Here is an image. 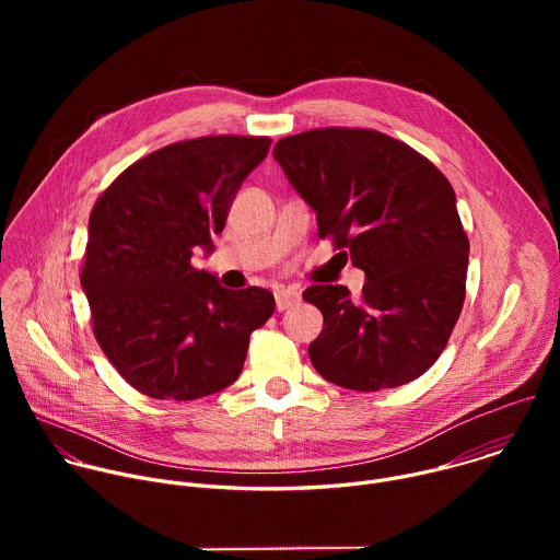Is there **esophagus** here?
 <instances>
[{
    "mask_svg": "<svg viewBox=\"0 0 560 560\" xmlns=\"http://www.w3.org/2000/svg\"><path fill=\"white\" fill-rule=\"evenodd\" d=\"M299 299H301V294H299L296 290H292V288H279V290L275 292V303H277V310H279V312H283V310L296 305Z\"/></svg>",
    "mask_w": 560,
    "mask_h": 560,
    "instance_id": "34e87169",
    "label": "esophagus"
}]
</instances>
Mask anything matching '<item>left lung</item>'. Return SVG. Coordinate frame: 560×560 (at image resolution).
I'll return each mask as SVG.
<instances>
[{
	"label": "left lung",
	"instance_id": "8db88e82",
	"mask_svg": "<svg viewBox=\"0 0 560 560\" xmlns=\"http://www.w3.org/2000/svg\"><path fill=\"white\" fill-rule=\"evenodd\" d=\"M272 156L316 212L318 236L365 272L363 292L310 285L324 314L310 348L326 381L376 392L419 378L443 352L463 307L469 242L445 175L408 143L363 128H316Z\"/></svg>",
	"mask_w": 560,
	"mask_h": 560
}]
</instances>
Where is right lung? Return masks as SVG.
Here are the masks:
<instances>
[{
  "label": "right lung",
  "instance_id": "add662e5",
  "mask_svg": "<svg viewBox=\"0 0 560 560\" xmlns=\"http://www.w3.org/2000/svg\"><path fill=\"white\" fill-rule=\"evenodd\" d=\"M272 139L217 135L159 148L128 166L89 219L82 288L93 332L141 394L192 401L242 374L250 335L275 312L264 288L225 290L192 268Z\"/></svg>",
  "mask_w": 560,
  "mask_h": 560
}]
</instances>
